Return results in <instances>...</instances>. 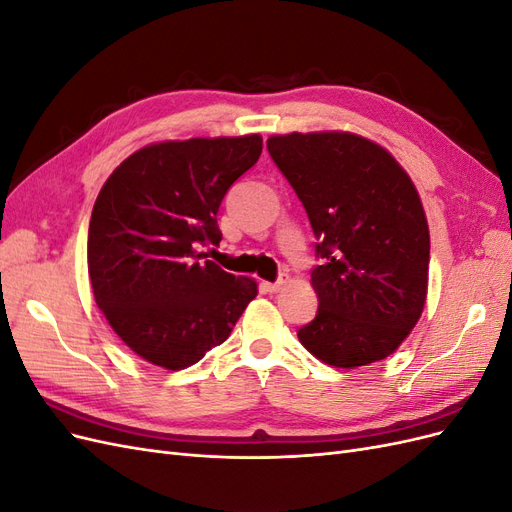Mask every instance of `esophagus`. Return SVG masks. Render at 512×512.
Segmentation results:
<instances>
[{
    "label": "esophagus",
    "instance_id": "obj_1",
    "mask_svg": "<svg viewBox=\"0 0 512 512\" xmlns=\"http://www.w3.org/2000/svg\"><path fill=\"white\" fill-rule=\"evenodd\" d=\"M286 284H288V275H282L280 280H277V282H265L262 286H265V290H267V292L275 294V292H280Z\"/></svg>",
    "mask_w": 512,
    "mask_h": 512
}]
</instances>
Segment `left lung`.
<instances>
[{
    "label": "left lung",
    "instance_id": "8db88e82",
    "mask_svg": "<svg viewBox=\"0 0 512 512\" xmlns=\"http://www.w3.org/2000/svg\"><path fill=\"white\" fill-rule=\"evenodd\" d=\"M267 147L320 241L318 314L299 342L339 369L386 359L421 318L429 284V226L410 175L352 132L273 134Z\"/></svg>",
    "mask_w": 512,
    "mask_h": 512
}]
</instances>
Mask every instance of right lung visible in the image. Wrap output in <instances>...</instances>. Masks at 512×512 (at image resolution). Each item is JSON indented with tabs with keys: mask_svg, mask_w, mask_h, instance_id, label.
Listing matches in <instances>:
<instances>
[{
	"mask_svg": "<svg viewBox=\"0 0 512 512\" xmlns=\"http://www.w3.org/2000/svg\"><path fill=\"white\" fill-rule=\"evenodd\" d=\"M262 153V136L162 141L106 179L89 220L87 269L106 322L147 363L179 371L226 342L256 294L207 260L224 194Z\"/></svg>",
	"mask_w": 512,
	"mask_h": 512,
	"instance_id": "obj_1",
	"label": "right lung"
}]
</instances>
